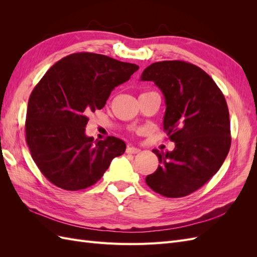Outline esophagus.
<instances>
[{
  "instance_id": "esophagus-1",
  "label": "esophagus",
  "mask_w": 257,
  "mask_h": 257,
  "mask_svg": "<svg viewBox=\"0 0 257 257\" xmlns=\"http://www.w3.org/2000/svg\"><path fill=\"white\" fill-rule=\"evenodd\" d=\"M141 152V149H138V148L135 147H127L126 148V153L128 154H136Z\"/></svg>"
}]
</instances>
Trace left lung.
Segmentation results:
<instances>
[{"label": "left lung", "instance_id": "1", "mask_svg": "<svg viewBox=\"0 0 257 257\" xmlns=\"http://www.w3.org/2000/svg\"><path fill=\"white\" fill-rule=\"evenodd\" d=\"M141 78L153 81L164 95L163 127L176 144L172 152L152 150L160 165L146 182L165 197L186 196L208 182L227 157L231 137L226 100L211 77L189 62H155Z\"/></svg>", "mask_w": 257, "mask_h": 257}]
</instances>
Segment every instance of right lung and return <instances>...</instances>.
Returning a JSON list of instances; mask_svg holds the SVG:
<instances>
[{
  "instance_id": "right-lung-1",
  "label": "right lung",
  "mask_w": 257,
  "mask_h": 257,
  "mask_svg": "<svg viewBox=\"0 0 257 257\" xmlns=\"http://www.w3.org/2000/svg\"><path fill=\"white\" fill-rule=\"evenodd\" d=\"M138 65L104 54L77 52L52 65L31 93L26 141L42 174L60 189L78 191L95 184L115 157L121 139L88 137V114L102 109L111 91L130 79Z\"/></svg>"
}]
</instances>
